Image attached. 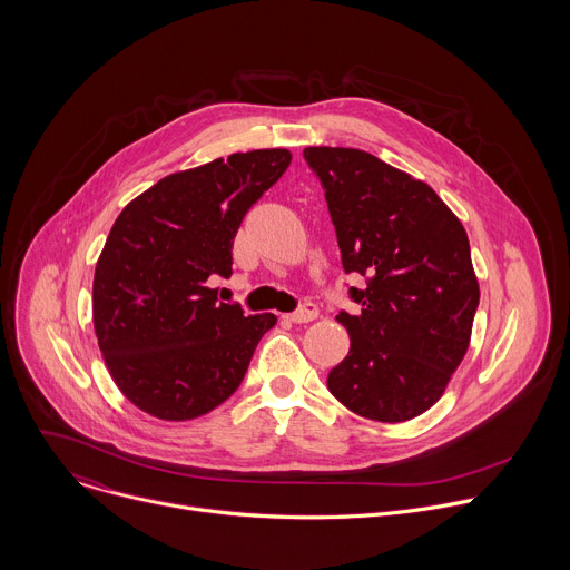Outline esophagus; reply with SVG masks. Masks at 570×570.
<instances>
[{
  "label": "esophagus",
  "instance_id": "esophagus-1",
  "mask_svg": "<svg viewBox=\"0 0 570 570\" xmlns=\"http://www.w3.org/2000/svg\"><path fill=\"white\" fill-rule=\"evenodd\" d=\"M286 317H288L291 322H297V324L311 322V320H315V317H317V306H315V304H311V302H306L304 306H299L295 313H288Z\"/></svg>",
  "mask_w": 570,
  "mask_h": 570
}]
</instances>
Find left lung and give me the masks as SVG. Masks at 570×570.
Returning <instances> with one entry per match:
<instances>
[{"instance_id": "obj_1", "label": "left lung", "mask_w": 570, "mask_h": 570, "mask_svg": "<svg viewBox=\"0 0 570 570\" xmlns=\"http://www.w3.org/2000/svg\"><path fill=\"white\" fill-rule=\"evenodd\" d=\"M336 227L358 315L341 311L350 354L327 379L361 417L409 422L444 394L462 363L480 299L460 218L422 180L358 148L308 146Z\"/></svg>"}]
</instances>
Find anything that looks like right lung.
<instances>
[{
    "label": "right lung",
    "instance_id": "add662e5",
    "mask_svg": "<svg viewBox=\"0 0 570 570\" xmlns=\"http://www.w3.org/2000/svg\"><path fill=\"white\" fill-rule=\"evenodd\" d=\"M291 165V150L232 153L161 178L117 216L92 284L108 372L139 411L196 420L240 385L273 313L218 302L209 275L232 273L248 209Z\"/></svg>",
    "mask_w": 570,
    "mask_h": 570
}]
</instances>
